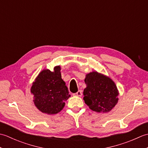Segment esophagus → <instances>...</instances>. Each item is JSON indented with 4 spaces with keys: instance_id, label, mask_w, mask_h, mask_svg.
I'll return each mask as SVG.
<instances>
[{
    "instance_id": "34e87169",
    "label": "esophagus",
    "mask_w": 148,
    "mask_h": 148,
    "mask_svg": "<svg viewBox=\"0 0 148 148\" xmlns=\"http://www.w3.org/2000/svg\"><path fill=\"white\" fill-rule=\"evenodd\" d=\"M73 95L74 96H76V97H81V95H82V93H81V92L80 90H79L77 93H74Z\"/></svg>"
}]
</instances>
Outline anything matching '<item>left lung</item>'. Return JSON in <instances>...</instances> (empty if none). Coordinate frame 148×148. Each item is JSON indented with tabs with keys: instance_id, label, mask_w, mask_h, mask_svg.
<instances>
[{
	"instance_id": "1",
	"label": "left lung",
	"mask_w": 148,
	"mask_h": 148,
	"mask_svg": "<svg viewBox=\"0 0 148 148\" xmlns=\"http://www.w3.org/2000/svg\"><path fill=\"white\" fill-rule=\"evenodd\" d=\"M84 82L86 87L83 91V100L91 110L107 113L117 104L119 91L109 77L93 71L86 74Z\"/></svg>"
}]
</instances>
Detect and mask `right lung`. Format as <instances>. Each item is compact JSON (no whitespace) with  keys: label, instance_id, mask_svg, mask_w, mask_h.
<instances>
[{"label":"right lung","instance_id":"right-lung-1","mask_svg":"<svg viewBox=\"0 0 148 148\" xmlns=\"http://www.w3.org/2000/svg\"><path fill=\"white\" fill-rule=\"evenodd\" d=\"M61 67L55 66L53 71L44 69L32 83L30 92L34 95L33 102L40 111L48 114L60 112L71 95L62 79Z\"/></svg>","mask_w":148,"mask_h":148}]
</instances>
